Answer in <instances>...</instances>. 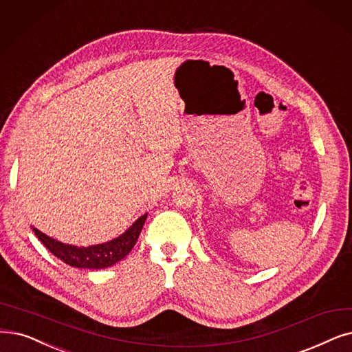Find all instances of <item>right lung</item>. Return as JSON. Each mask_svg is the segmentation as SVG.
Segmentation results:
<instances>
[{"mask_svg": "<svg viewBox=\"0 0 352 352\" xmlns=\"http://www.w3.org/2000/svg\"><path fill=\"white\" fill-rule=\"evenodd\" d=\"M146 217L148 214H144V216L136 220L128 230L125 233H122L119 237L87 248H78L73 246V244L62 243L41 233L36 227H33V232L44 246L57 258L63 261L66 265L80 269H104L113 266L115 263L122 261L126 254H129V252L132 250L136 240H138L141 234Z\"/></svg>", "mask_w": 352, "mask_h": 352, "instance_id": "right-lung-1", "label": "right lung"}]
</instances>
